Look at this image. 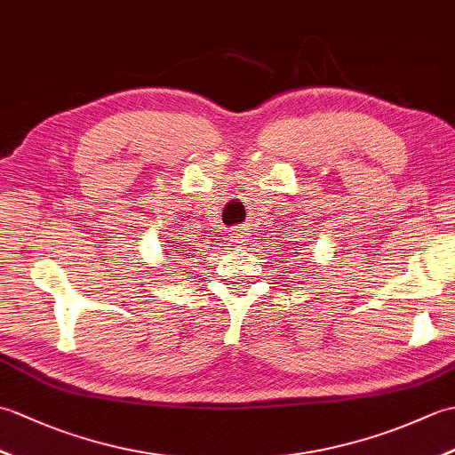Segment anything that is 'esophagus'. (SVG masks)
<instances>
[{
  "label": "esophagus",
  "mask_w": 455,
  "mask_h": 455,
  "mask_svg": "<svg viewBox=\"0 0 455 455\" xmlns=\"http://www.w3.org/2000/svg\"><path fill=\"white\" fill-rule=\"evenodd\" d=\"M244 228L243 227H235L233 230H230V243H233L236 248H243L244 246Z\"/></svg>",
  "instance_id": "1"
}]
</instances>
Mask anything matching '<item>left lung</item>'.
<instances>
[{"label":"left lung","instance_id":"1","mask_svg":"<svg viewBox=\"0 0 455 455\" xmlns=\"http://www.w3.org/2000/svg\"><path fill=\"white\" fill-rule=\"evenodd\" d=\"M295 244V243H293ZM299 246H303V244H299ZM295 250H299V248H295ZM291 254H295V256H301V252H291ZM283 262H285V258H283Z\"/></svg>","mask_w":455,"mask_h":455}]
</instances>
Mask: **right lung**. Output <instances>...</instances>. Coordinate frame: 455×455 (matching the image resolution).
Listing matches in <instances>:
<instances>
[{"mask_svg":"<svg viewBox=\"0 0 455 455\" xmlns=\"http://www.w3.org/2000/svg\"><path fill=\"white\" fill-rule=\"evenodd\" d=\"M176 250H180V248H176ZM164 254H166V252H164ZM181 254H183V252H181Z\"/></svg>","mask_w":455,"mask_h":455,"instance_id":"right-lung-1","label":"right lung"}]
</instances>
